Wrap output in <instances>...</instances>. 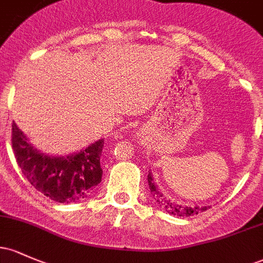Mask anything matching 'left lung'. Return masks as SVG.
Returning <instances> with one entry per match:
<instances>
[{
    "label": "left lung",
    "instance_id": "8db88e82",
    "mask_svg": "<svg viewBox=\"0 0 263 263\" xmlns=\"http://www.w3.org/2000/svg\"><path fill=\"white\" fill-rule=\"evenodd\" d=\"M147 180H148V186H149V191H151L152 197L155 198L156 201L160 203V206H163V209L166 210L167 212L171 213L174 216H191V215H198V212H203L206 211L207 209L210 207L204 206V207H187V206H178V204L174 203L170 200H167L166 197L163 196V193L155 186L154 178H152L151 172H148V176H147Z\"/></svg>",
    "mask_w": 263,
    "mask_h": 263
}]
</instances>
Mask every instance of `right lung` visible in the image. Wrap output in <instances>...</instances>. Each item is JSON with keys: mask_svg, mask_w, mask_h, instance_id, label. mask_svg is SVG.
<instances>
[{"mask_svg": "<svg viewBox=\"0 0 263 263\" xmlns=\"http://www.w3.org/2000/svg\"><path fill=\"white\" fill-rule=\"evenodd\" d=\"M11 143L22 174L37 191L52 201L71 203L85 198L101 182L103 140L96 141L80 154L50 157L34 149L13 122Z\"/></svg>", "mask_w": 263, "mask_h": 263, "instance_id": "1", "label": "right lung"}]
</instances>
